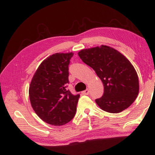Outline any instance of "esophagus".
I'll list each match as a JSON object with an SVG mask.
<instances>
[{
	"label": "esophagus",
	"instance_id": "esophagus-1",
	"mask_svg": "<svg viewBox=\"0 0 155 155\" xmlns=\"http://www.w3.org/2000/svg\"><path fill=\"white\" fill-rule=\"evenodd\" d=\"M82 94H83V95H89V90L88 89H87L86 90H85V91H83L82 92Z\"/></svg>",
	"mask_w": 155,
	"mask_h": 155
}]
</instances>
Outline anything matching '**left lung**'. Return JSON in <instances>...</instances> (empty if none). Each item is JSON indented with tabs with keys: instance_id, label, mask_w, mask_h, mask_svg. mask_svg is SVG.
Segmentation results:
<instances>
[{
	"instance_id": "1",
	"label": "left lung",
	"mask_w": 155,
	"mask_h": 155,
	"mask_svg": "<svg viewBox=\"0 0 155 155\" xmlns=\"http://www.w3.org/2000/svg\"><path fill=\"white\" fill-rule=\"evenodd\" d=\"M78 54L103 83L102 96L95 100L101 109L119 113L132 104L138 95V77L124 55L106 45L81 50Z\"/></svg>"
}]
</instances>
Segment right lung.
<instances>
[{
  "label": "right lung",
  "mask_w": 155,
  "mask_h": 155,
  "mask_svg": "<svg viewBox=\"0 0 155 155\" xmlns=\"http://www.w3.org/2000/svg\"><path fill=\"white\" fill-rule=\"evenodd\" d=\"M72 53H55L39 66L29 88L31 105L47 123L55 126L70 122L76 114L79 94L67 89L68 65Z\"/></svg>",
  "instance_id": "obj_1"
}]
</instances>
